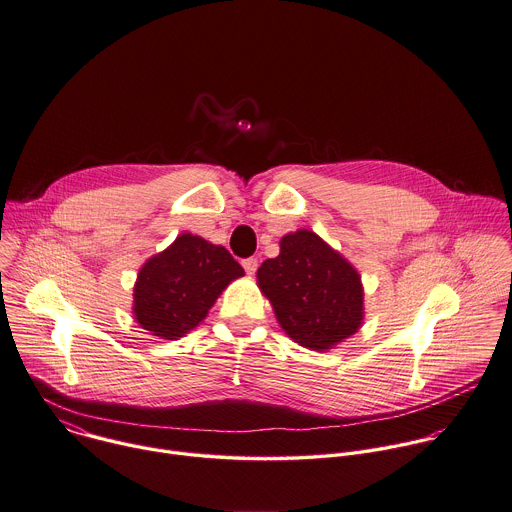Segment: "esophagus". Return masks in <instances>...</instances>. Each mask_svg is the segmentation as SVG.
<instances>
[{"mask_svg":"<svg viewBox=\"0 0 512 512\" xmlns=\"http://www.w3.org/2000/svg\"><path fill=\"white\" fill-rule=\"evenodd\" d=\"M257 267H259L257 259H253V257H249V259H243V269L247 271V275H253V273L257 271Z\"/></svg>","mask_w":512,"mask_h":512,"instance_id":"obj_1","label":"esophagus"}]
</instances>
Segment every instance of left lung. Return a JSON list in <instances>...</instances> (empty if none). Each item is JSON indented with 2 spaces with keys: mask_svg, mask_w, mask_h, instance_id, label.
Returning a JSON list of instances; mask_svg holds the SVG:
<instances>
[{
  "mask_svg": "<svg viewBox=\"0 0 512 512\" xmlns=\"http://www.w3.org/2000/svg\"><path fill=\"white\" fill-rule=\"evenodd\" d=\"M279 255L263 261L257 285L281 329L301 347L327 351L355 335L365 319L359 271L309 229L287 233Z\"/></svg>",
  "mask_w": 512,
  "mask_h": 512,
  "instance_id": "1",
  "label": "left lung"
}]
</instances>
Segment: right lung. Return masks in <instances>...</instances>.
Returning a JSON list of instances; mask_svg holds the SVG:
<instances>
[{
	"instance_id": "obj_1",
	"label": "right lung",
	"mask_w": 512,
	"mask_h": 512,
	"mask_svg": "<svg viewBox=\"0 0 512 512\" xmlns=\"http://www.w3.org/2000/svg\"><path fill=\"white\" fill-rule=\"evenodd\" d=\"M243 275V267L225 247L181 233L139 269L133 319L151 335L175 341L193 331L227 285Z\"/></svg>"
}]
</instances>
